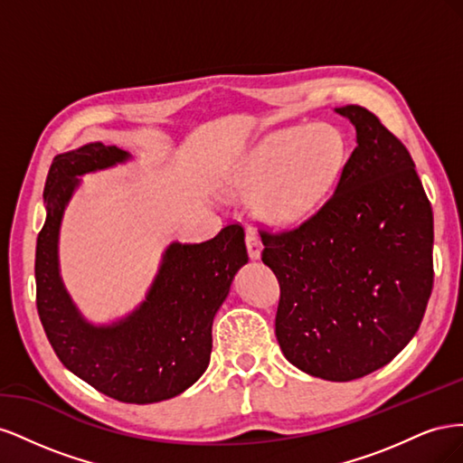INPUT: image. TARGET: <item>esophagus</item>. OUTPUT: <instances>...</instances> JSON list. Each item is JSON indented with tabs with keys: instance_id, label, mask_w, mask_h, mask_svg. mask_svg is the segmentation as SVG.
Listing matches in <instances>:
<instances>
[{
	"instance_id": "1",
	"label": "esophagus",
	"mask_w": 463,
	"mask_h": 463,
	"mask_svg": "<svg viewBox=\"0 0 463 463\" xmlns=\"http://www.w3.org/2000/svg\"><path fill=\"white\" fill-rule=\"evenodd\" d=\"M245 241H247L249 257L253 259V260H259L260 259V250H262V243L259 240V235L253 230H249L247 235H245Z\"/></svg>"
}]
</instances>
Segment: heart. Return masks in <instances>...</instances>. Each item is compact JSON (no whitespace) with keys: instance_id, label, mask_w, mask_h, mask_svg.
Listing matches in <instances>:
<instances>
[{"instance_id":"b5f03b06","label":"heart","mask_w":463,"mask_h":463,"mask_svg":"<svg viewBox=\"0 0 463 463\" xmlns=\"http://www.w3.org/2000/svg\"><path fill=\"white\" fill-rule=\"evenodd\" d=\"M345 162V138L330 123L296 125L262 137L237 162L232 187L253 197L255 213L278 226L299 222L325 203Z\"/></svg>"}]
</instances>
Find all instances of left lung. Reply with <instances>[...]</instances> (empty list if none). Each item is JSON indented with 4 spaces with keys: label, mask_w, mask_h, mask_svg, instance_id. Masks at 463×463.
<instances>
[{
    "label": "left lung",
    "mask_w": 463,
    "mask_h": 463,
    "mask_svg": "<svg viewBox=\"0 0 463 463\" xmlns=\"http://www.w3.org/2000/svg\"><path fill=\"white\" fill-rule=\"evenodd\" d=\"M357 146L328 203L284 233L262 232L276 274V338L299 371L347 383L410 344L432 289V208L398 138L361 106L335 108Z\"/></svg>",
    "instance_id": "left-lung-1"
}]
</instances>
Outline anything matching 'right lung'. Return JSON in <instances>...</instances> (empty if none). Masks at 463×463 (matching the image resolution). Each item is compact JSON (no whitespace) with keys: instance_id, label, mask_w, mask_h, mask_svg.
Listing matches in <instances>:
<instances>
[{"instance_id":"obj_1","label":"right lung","mask_w":463,"mask_h":463,"mask_svg":"<svg viewBox=\"0 0 463 463\" xmlns=\"http://www.w3.org/2000/svg\"><path fill=\"white\" fill-rule=\"evenodd\" d=\"M128 150L89 143L53 158L44 189L46 223L36 241V307L63 365L125 403L170 400L199 381L213 352V322L237 270L247 264L243 228L203 243L172 241L145 299L125 317L94 325L60 270V230L80 177L129 162Z\"/></svg>"}]
</instances>
